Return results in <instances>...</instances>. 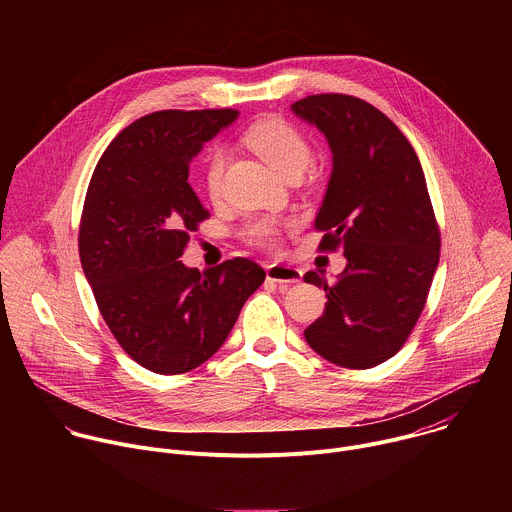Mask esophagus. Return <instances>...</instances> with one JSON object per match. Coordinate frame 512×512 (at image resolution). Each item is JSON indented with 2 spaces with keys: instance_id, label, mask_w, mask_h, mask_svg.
<instances>
[{
  "instance_id": "obj_1",
  "label": "esophagus",
  "mask_w": 512,
  "mask_h": 512,
  "mask_svg": "<svg viewBox=\"0 0 512 512\" xmlns=\"http://www.w3.org/2000/svg\"><path fill=\"white\" fill-rule=\"evenodd\" d=\"M267 279L277 283V285H287V283H298L302 281V271L296 267H289V265H281V263H271L265 269Z\"/></svg>"
}]
</instances>
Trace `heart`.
Instances as JSON below:
<instances>
[{
	"mask_svg": "<svg viewBox=\"0 0 512 512\" xmlns=\"http://www.w3.org/2000/svg\"><path fill=\"white\" fill-rule=\"evenodd\" d=\"M245 143L281 176L304 172L312 160V148L302 131L279 117L251 125L245 133ZM225 166L227 152L223 148H212L204 160V186L212 198L221 194ZM245 235L261 247H275L281 237V227L273 218H257L247 225Z\"/></svg>",
	"mask_w": 512,
	"mask_h": 512,
	"instance_id": "heart-1",
	"label": "heart"
}]
</instances>
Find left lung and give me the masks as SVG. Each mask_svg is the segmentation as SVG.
I'll return each instance as SVG.
<instances>
[{
    "label": "left lung",
    "mask_w": 512,
    "mask_h": 512,
    "mask_svg": "<svg viewBox=\"0 0 512 512\" xmlns=\"http://www.w3.org/2000/svg\"><path fill=\"white\" fill-rule=\"evenodd\" d=\"M332 150V174L316 214L320 249H344L346 267L324 287L326 310L304 330L308 344L344 369L395 356L417 324L440 263V229L419 158L401 129L371 103L338 93L291 105Z\"/></svg>",
    "instance_id": "left-lung-1"
}]
</instances>
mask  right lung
Returning <instances> with one entry per match:
<instances>
[{
	"mask_svg": "<svg viewBox=\"0 0 512 512\" xmlns=\"http://www.w3.org/2000/svg\"><path fill=\"white\" fill-rule=\"evenodd\" d=\"M237 117L233 109L145 115L109 143L87 190L83 271L121 348L158 375L206 362L265 281V271L245 257L206 271L178 261L208 218L188 184L190 162Z\"/></svg>",
	"mask_w": 512,
	"mask_h": 512,
	"instance_id": "add662e5",
	"label": "right lung"
}]
</instances>
